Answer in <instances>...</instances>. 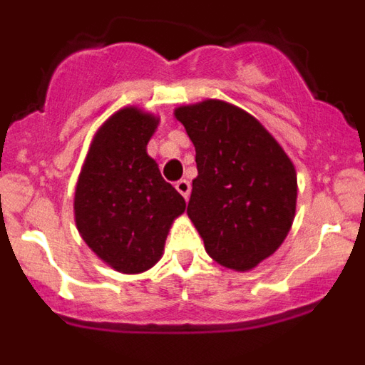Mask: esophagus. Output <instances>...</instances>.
Here are the masks:
<instances>
[{"label": "esophagus", "mask_w": 365, "mask_h": 365, "mask_svg": "<svg viewBox=\"0 0 365 365\" xmlns=\"http://www.w3.org/2000/svg\"><path fill=\"white\" fill-rule=\"evenodd\" d=\"M175 188H177V192H179L180 195H182V197H185V199L190 197V182L186 179L177 180Z\"/></svg>", "instance_id": "1"}]
</instances>
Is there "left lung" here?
I'll use <instances>...</instances> for the list:
<instances>
[{"mask_svg":"<svg viewBox=\"0 0 365 365\" xmlns=\"http://www.w3.org/2000/svg\"><path fill=\"white\" fill-rule=\"evenodd\" d=\"M173 115L195 146L199 175L188 217L212 259L237 272L252 270L292 227L294 164L256 117L225 100L180 106Z\"/></svg>","mask_w":365,"mask_h":365,"instance_id":"obj_1","label":"left lung"}]
</instances>
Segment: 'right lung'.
Here are the masks:
<instances>
[{
    "label": "right lung",
    "instance_id": "right-lung-1",
    "mask_svg": "<svg viewBox=\"0 0 365 365\" xmlns=\"http://www.w3.org/2000/svg\"><path fill=\"white\" fill-rule=\"evenodd\" d=\"M159 117L118 109L93 137L74 188V222L87 247L122 274L150 270L186 202L148 155Z\"/></svg>",
    "mask_w": 365,
    "mask_h": 365
}]
</instances>
